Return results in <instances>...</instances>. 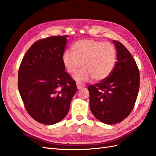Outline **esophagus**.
Returning <instances> with one entry per match:
<instances>
[{"mask_svg":"<svg viewBox=\"0 0 156 156\" xmlns=\"http://www.w3.org/2000/svg\"><path fill=\"white\" fill-rule=\"evenodd\" d=\"M77 89H81L82 88L84 87V84L77 83Z\"/></svg>","mask_w":156,"mask_h":156,"instance_id":"1","label":"esophagus"}]
</instances>
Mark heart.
Returning a JSON list of instances; mask_svg holds the SVG:
<instances>
[{
	"instance_id": "1",
	"label": "heart",
	"mask_w": 156,
	"mask_h": 156,
	"mask_svg": "<svg viewBox=\"0 0 156 156\" xmlns=\"http://www.w3.org/2000/svg\"><path fill=\"white\" fill-rule=\"evenodd\" d=\"M72 52L66 51L62 55V62L66 70L75 74L73 78L79 82L87 81L92 77L96 81L107 79L114 70L117 62L115 48L108 42L84 39L74 43Z\"/></svg>"
}]
</instances>
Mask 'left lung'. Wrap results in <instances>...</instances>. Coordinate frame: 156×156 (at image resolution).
<instances>
[{"instance_id": "left-lung-1", "label": "left lung", "mask_w": 156, "mask_h": 156, "mask_svg": "<svg viewBox=\"0 0 156 156\" xmlns=\"http://www.w3.org/2000/svg\"><path fill=\"white\" fill-rule=\"evenodd\" d=\"M117 62L105 80L88 87L90 108L103 123L115 124L124 120L133 110L140 84L139 72L133 56L124 45L112 40Z\"/></svg>"}]
</instances>
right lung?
<instances>
[{
    "label": "right lung",
    "mask_w": 156,
    "mask_h": 156,
    "mask_svg": "<svg viewBox=\"0 0 156 156\" xmlns=\"http://www.w3.org/2000/svg\"><path fill=\"white\" fill-rule=\"evenodd\" d=\"M67 37L52 36L35 42L19 69L18 88L26 110L45 125L64 119L77 92L76 83L62 62Z\"/></svg>",
    "instance_id": "obj_1"
}]
</instances>
